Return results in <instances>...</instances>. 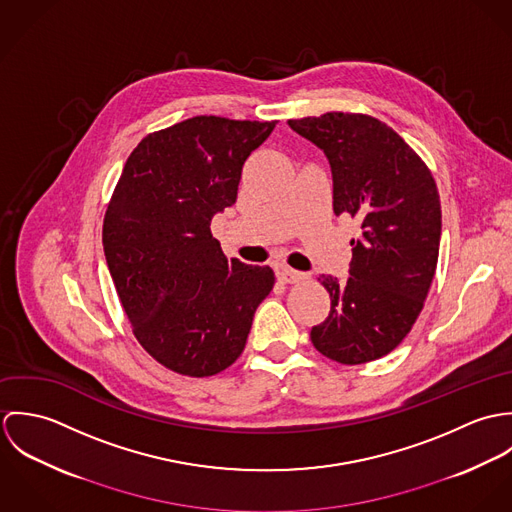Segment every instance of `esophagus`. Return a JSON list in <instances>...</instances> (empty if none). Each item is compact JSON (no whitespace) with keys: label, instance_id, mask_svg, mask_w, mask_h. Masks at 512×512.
<instances>
[{"label":"esophagus","instance_id":"1","mask_svg":"<svg viewBox=\"0 0 512 512\" xmlns=\"http://www.w3.org/2000/svg\"><path fill=\"white\" fill-rule=\"evenodd\" d=\"M305 278H307V274L297 272V270H293L290 266H280L278 268V280L284 282V284H297V282H301Z\"/></svg>","mask_w":512,"mask_h":512}]
</instances>
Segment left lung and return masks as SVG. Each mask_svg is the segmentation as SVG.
Segmentation results:
<instances>
[{"label":"left lung","mask_w":512,"mask_h":512,"mask_svg":"<svg viewBox=\"0 0 512 512\" xmlns=\"http://www.w3.org/2000/svg\"><path fill=\"white\" fill-rule=\"evenodd\" d=\"M288 124L329 159L335 215L361 220L347 282L319 278L331 311L311 329V343L341 365L376 361L410 333L430 292L441 236L436 181L418 153L372 116L327 112Z\"/></svg>","instance_id":"1"}]
</instances>
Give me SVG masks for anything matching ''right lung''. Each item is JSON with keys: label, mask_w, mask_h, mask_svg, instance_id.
Returning a JSON list of instances; mask_svg holds the SVG:
<instances>
[{"label": "right lung", "mask_w": 512, "mask_h": 512, "mask_svg": "<svg viewBox=\"0 0 512 512\" xmlns=\"http://www.w3.org/2000/svg\"><path fill=\"white\" fill-rule=\"evenodd\" d=\"M276 122L195 116L146 136L108 205L102 244L134 335L173 372L213 376L244 351L270 266L226 258L211 220Z\"/></svg>", "instance_id": "obj_1"}]
</instances>
